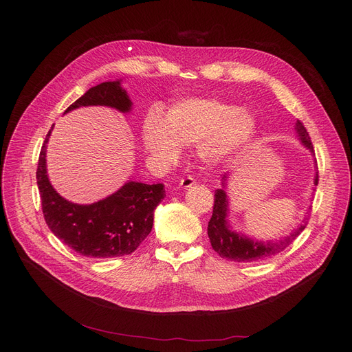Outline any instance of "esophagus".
Here are the masks:
<instances>
[{"label": "esophagus", "instance_id": "34e87169", "mask_svg": "<svg viewBox=\"0 0 352 352\" xmlns=\"http://www.w3.org/2000/svg\"><path fill=\"white\" fill-rule=\"evenodd\" d=\"M178 186H179L181 188H184V190L191 188L192 186H195V179H194L192 177H186V178H182V179L179 181Z\"/></svg>", "mask_w": 352, "mask_h": 352}]
</instances>
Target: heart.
I'll use <instances>...</instances> for the list:
<instances>
[{
	"instance_id": "heart-1",
	"label": "heart",
	"mask_w": 352,
	"mask_h": 352,
	"mask_svg": "<svg viewBox=\"0 0 352 352\" xmlns=\"http://www.w3.org/2000/svg\"><path fill=\"white\" fill-rule=\"evenodd\" d=\"M255 120L245 109L212 98H188L174 104L165 118L153 109L142 122V141L161 162L179 158L181 145H198L207 162L224 161L252 140Z\"/></svg>"
}]
</instances>
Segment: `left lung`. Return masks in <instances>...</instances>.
I'll return each mask as SVG.
<instances>
[{"instance_id": "obj_1", "label": "left lung", "mask_w": 352, "mask_h": 352, "mask_svg": "<svg viewBox=\"0 0 352 352\" xmlns=\"http://www.w3.org/2000/svg\"><path fill=\"white\" fill-rule=\"evenodd\" d=\"M295 131L298 134V138L301 144L309 150L311 155H314V148L311 144V138L307 133L305 126L302 122L297 121L295 124ZM317 162V161H314ZM230 173H226L223 175V188L215 190V201H214V210H212V217L208 223V236L211 245L215 252H218L219 256L228 258L231 261H238V263H251V261H260L264 260V258L272 256L275 254H278L284 251L295 238H297L304 228L308 224V215L304 217L301 221V224L295 228L289 235L284 236L280 241H254L252 238L247 236L243 232H236L231 228L228 223V212H230V201L227 195V178ZM314 186H318V171L316 173V177H314Z\"/></svg>"}]
</instances>
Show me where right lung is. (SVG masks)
Returning <instances> with one entry per match:
<instances>
[{
    "mask_svg": "<svg viewBox=\"0 0 352 352\" xmlns=\"http://www.w3.org/2000/svg\"><path fill=\"white\" fill-rule=\"evenodd\" d=\"M91 105L116 108L120 113H129L133 108L118 80L89 88L64 114ZM51 129L43 144L36 168V184L48 228L65 245L84 256L111 258L134 252L153 230L154 210L165 197L162 184L148 186L128 181L104 199L85 206L74 204L55 191L48 179L45 155Z\"/></svg>",
    "mask_w": 352,
    "mask_h": 352,
    "instance_id": "obj_1",
    "label": "right lung"
}]
</instances>
